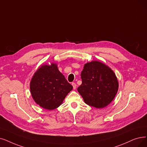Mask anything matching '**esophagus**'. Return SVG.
<instances>
[{
	"mask_svg": "<svg viewBox=\"0 0 147 147\" xmlns=\"http://www.w3.org/2000/svg\"><path fill=\"white\" fill-rule=\"evenodd\" d=\"M72 86H73L74 89H75L76 87H77V85H76V84H75V83H72Z\"/></svg>",
	"mask_w": 147,
	"mask_h": 147,
	"instance_id": "1",
	"label": "esophagus"
}]
</instances>
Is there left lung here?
I'll return each instance as SVG.
<instances>
[{"label": "left lung", "mask_w": 147, "mask_h": 147, "mask_svg": "<svg viewBox=\"0 0 147 147\" xmlns=\"http://www.w3.org/2000/svg\"><path fill=\"white\" fill-rule=\"evenodd\" d=\"M81 78L82 84L77 90L84 102L90 106L96 108L107 106L118 92V81L115 73L101 62L86 63Z\"/></svg>", "instance_id": "left-lung-1"}]
</instances>
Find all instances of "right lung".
I'll return each mask as SVG.
<instances>
[{"instance_id": "obj_1", "label": "right lung", "mask_w": 147, "mask_h": 147, "mask_svg": "<svg viewBox=\"0 0 147 147\" xmlns=\"http://www.w3.org/2000/svg\"><path fill=\"white\" fill-rule=\"evenodd\" d=\"M73 89L55 64L41 66L30 83L32 96L37 104L48 110H54L61 104Z\"/></svg>"}]
</instances>
